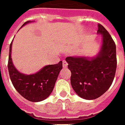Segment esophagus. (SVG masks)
<instances>
[{
  "label": "esophagus",
  "instance_id": "1",
  "mask_svg": "<svg viewBox=\"0 0 125 125\" xmlns=\"http://www.w3.org/2000/svg\"><path fill=\"white\" fill-rule=\"evenodd\" d=\"M67 65H68V63L66 62V61L63 60V62H62L63 67V68H66V67H67Z\"/></svg>",
  "mask_w": 125,
  "mask_h": 125
}]
</instances>
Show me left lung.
<instances>
[{
	"label": "left lung",
	"instance_id": "1",
	"mask_svg": "<svg viewBox=\"0 0 125 125\" xmlns=\"http://www.w3.org/2000/svg\"><path fill=\"white\" fill-rule=\"evenodd\" d=\"M97 34L102 36V44L97 55L65 58L72 72V88L77 95L87 100L95 99L109 89L117 68L116 45L113 40L100 24Z\"/></svg>",
	"mask_w": 125,
	"mask_h": 125
}]
</instances>
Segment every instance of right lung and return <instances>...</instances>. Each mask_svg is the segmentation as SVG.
<instances>
[{"instance_id": "right-lung-1", "label": "right lung", "mask_w": 125, "mask_h": 125, "mask_svg": "<svg viewBox=\"0 0 125 125\" xmlns=\"http://www.w3.org/2000/svg\"><path fill=\"white\" fill-rule=\"evenodd\" d=\"M34 21H27L22 27ZM21 27V28H22ZM12 44L10 45L8 68L12 85L23 97L32 102H40L48 98L53 91L55 81L62 69V62L58 64L48 65L34 74L20 73L14 67L11 58Z\"/></svg>"}]
</instances>
